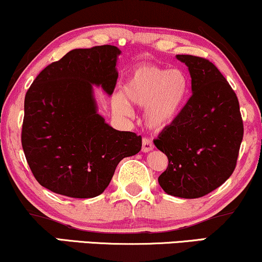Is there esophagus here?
<instances>
[{"instance_id":"34e87169","label":"esophagus","mask_w":262,"mask_h":262,"mask_svg":"<svg viewBox=\"0 0 262 262\" xmlns=\"http://www.w3.org/2000/svg\"><path fill=\"white\" fill-rule=\"evenodd\" d=\"M142 152H148L151 150H154V144L148 138H144L142 139V147H141Z\"/></svg>"}]
</instances>
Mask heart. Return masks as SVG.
Instances as JSON below:
<instances>
[{"instance_id":"obj_1","label":"heart","mask_w":262,"mask_h":262,"mask_svg":"<svg viewBox=\"0 0 262 262\" xmlns=\"http://www.w3.org/2000/svg\"><path fill=\"white\" fill-rule=\"evenodd\" d=\"M123 93L124 97L117 94L112 99V108L117 114H132L129 101L145 107V121L148 127L162 129L173 123L186 105L190 78L180 69L144 65L129 75Z\"/></svg>"}]
</instances>
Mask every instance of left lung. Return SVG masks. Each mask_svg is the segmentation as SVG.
Wrapping results in <instances>:
<instances>
[{
	"label": "left lung",
	"mask_w": 262,
	"mask_h": 262,
	"mask_svg": "<svg viewBox=\"0 0 262 262\" xmlns=\"http://www.w3.org/2000/svg\"><path fill=\"white\" fill-rule=\"evenodd\" d=\"M177 58L190 71L192 95L177 120L154 140L168 157L158 183L171 196L200 198L232 175L243 120L236 93L213 62L194 55Z\"/></svg>",
	"instance_id": "left-lung-1"
}]
</instances>
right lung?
<instances>
[{"instance_id": "obj_1", "label": "right lung", "mask_w": 262, "mask_h": 262, "mask_svg": "<svg viewBox=\"0 0 262 262\" xmlns=\"http://www.w3.org/2000/svg\"><path fill=\"white\" fill-rule=\"evenodd\" d=\"M120 54L108 45L74 49L43 69L26 92L21 145L43 187L66 197H97L117 164L141 150L140 135L105 123L93 98V84L114 93Z\"/></svg>"}]
</instances>
